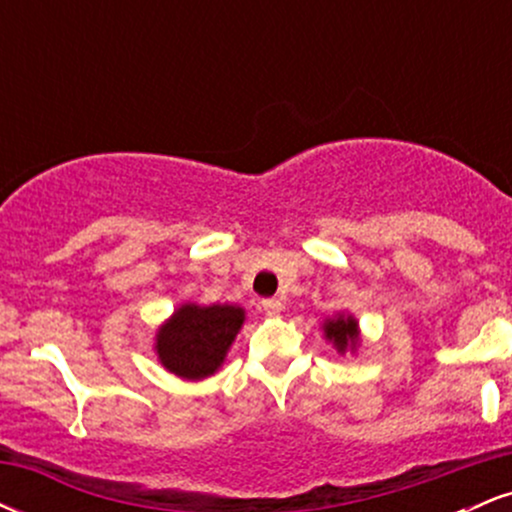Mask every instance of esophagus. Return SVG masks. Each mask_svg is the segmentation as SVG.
<instances>
[{"label": "esophagus", "instance_id": "obj_1", "mask_svg": "<svg viewBox=\"0 0 512 512\" xmlns=\"http://www.w3.org/2000/svg\"><path fill=\"white\" fill-rule=\"evenodd\" d=\"M281 308H284V303H281L279 298H267V301H262V310L267 315H279Z\"/></svg>", "mask_w": 512, "mask_h": 512}]
</instances>
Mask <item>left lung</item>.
<instances>
[{
	"label": "left lung",
	"instance_id": "obj_1",
	"mask_svg": "<svg viewBox=\"0 0 512 512\" xmlns=\"http://www.w3.org/2000/svg\"><path fill=\"white\" fill-rule=\"evenodd\" d=\"M325 334H327V339H332L334 346H337L339 351H346V346H354L358 342L356 320H351V317H337V320H327L325 322Z\"/></svg>",
	"mask_w": 512,
	"mask_h": 512
}]
</instances>
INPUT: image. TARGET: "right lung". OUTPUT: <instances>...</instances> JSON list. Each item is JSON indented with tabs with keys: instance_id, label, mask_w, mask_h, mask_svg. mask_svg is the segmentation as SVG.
<instances>
[{
	"instance_id": "obj_1",
	"label": "right lung",
	"mask_w": 512,
	"mask_h": 512,
	"mask_svg": "<svg viewBox=\"0 0 512 512\" xmlns=\"http://www.w3.org/2000/svg\"><path fill=\"white\" fill-rule=\"evenodd\" d=\"M243 320V308L236 305H182L158 332V358L180 378H207L221 366Z\"/></svg>"
}]
</instances>
